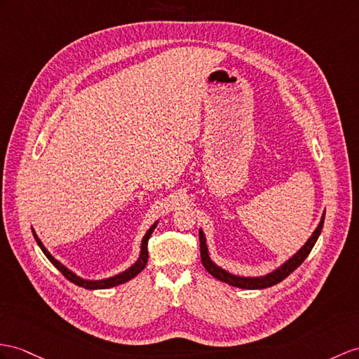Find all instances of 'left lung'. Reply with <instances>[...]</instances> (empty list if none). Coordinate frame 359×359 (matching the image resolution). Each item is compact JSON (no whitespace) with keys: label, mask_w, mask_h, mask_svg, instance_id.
<instances>
[{"label":"left lung","mask_w":359,"mask_h":359,"mask_svg":"<svg viewBox=\"0 0 359 359\" xmlns=\"http://www.w3.org/2000/svg\"><path fill=\"white\" fill-rule=\"evenodd\" d=\"M325 213L326 212H323L317 229L313 230V233L311 234V238L306 241L304 245L299 251H297L295 255H292L290 259L285 260L280 266H277L276 269L269 271V273H266L264 276H239V274L230 273V271L221 268L219 265H216L215 262L212 260V257H210L207 238H205L203 229H199L201 260H203V265L210 274L216 277L217 280L225 282V283H229L231 286L242 287V290H264V287H269V286H273L278 282H282L283 278L290 276L294 269L299 268L303 264V260L309 256L311 250L313 248V245H316V242H317L318 236L321 233L323 224H325Z\"/></svg>","instance_id":"obj_1"}]
</instances>
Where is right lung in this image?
I'll use <instances>...</instances> for the list:
<instances>
[{"instance_id": "1", "label": "right lung", "mask_w": 359, "mask_h": 359, "mask_svg": "<svg viewBox=\"0 0 359 359\" xmlns=\"http://www.w3.org/2000/svg\"><path fill=\"white\" fill-rule=\"evenodd\" d=\"M156 225H158V219H156L151 225V229L147 230L146 234L143 236L142 245H140V256H138V259L134 262L133 265H130L129 268H126L125 271H121V273H118L116 276H111L108 278H100V280H88V278H83L81 276H77L74 271L68 269L64 264H60L57 259H55L53 256L50 255V251L46 247H43V243L38 238L36 231H34L33 229H32V231H33V236H34V241H36V243L39 245V248L42 250L43 255L47 256V259L51 262V264H53L60 271V273H62L68 278L69 282L77 285V286H82V287H85V290H108V287H112V286H117V285L129 282L130 278H134L137 274H140L144 269V266L147 264V241H149L151 234L154 233Z\"/></svg>"}]
</instances>
